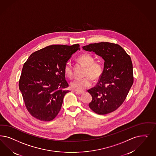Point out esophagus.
Here are the masks:
<instances>
[{
    "instance_id": "esophagus-1",
    "label": "esophagus",
    "mask_w": 156,
    "mask_h": 156,
    "mask_svg": "<svg viewBox=\"0 0 156 156\" xmlns=\"http://www.w3.org/2000/svg\"><path fill=\"white\" fill-rule=\"evenodd\" d=\"M76 94H77V95H81L83 92H80V91H76Z\"/></svg>"
}]
</instances>
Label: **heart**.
Returning <instances> with one entry per match:
<instances>
[{"label":"heart","instance_id":"b5f03b06","mask_svg":"<svg viewBox=\"0 0 156 156\" xmlns=\"http://www.w3.org/2000/svg\"><path fill=\"white\" fill-rule=\"evenodd\" d=\"M77 61L83 66H86V77L76 78L70 82V87L74 90L81 91L91 86L92 79L98 80L101 77L103 73L104 67L99 61H94L92 55L85 53L81 55L77 58ZM64 72L66 76L70 78L73 75V69L70 62H67L64 67Z\"/></svg>","mask_w":156,"mask_h":156}]
</instances>
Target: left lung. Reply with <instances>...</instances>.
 I'll use <instances>...</instances> for the list:
<instances>
[{
    "instance_id": "8db88e82",
    "label": "left lung",
    "mask_w": 156,
    "mask_h": 156,
    "mask_svg": "<svg viewBox=\"0 0 156 156\" xmlns=\"http://www.w3.org/2000/svg\"><path fill=\"white\" fill-rule=\"evenodd\" d=\"M83 49L95 52L105 60L98 84L87 90L92 97L89 107L98 114H109L122 105L133 84L131 57L121 46L107 42L90 44Z\"/></svg>"
}]
</instances>
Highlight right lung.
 I'll return each instance as SVG.
<instances>
[{
    "label": "right lung",
    "instance_id": "add662e5",
    "mask_svg": "<svg viewBox=\"0 0 156 156\" xmlns=\"http://www.w3.org/2000/svg\"><path fill=\"white\" fill-rule=\"evenodd\" d=\"M80 45H51L32 53L24 63L19 88L26 107L34 118L52 121L69 90L64 67Z\"/></svg>",
    "mask_w": 156,
    "mask_h": 156
}]
</instances>
